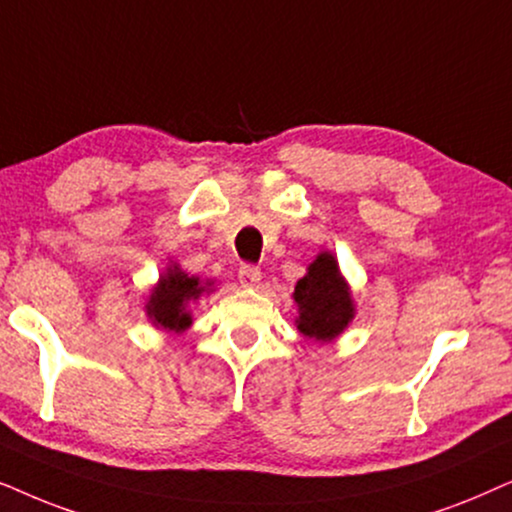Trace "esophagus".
I'll return each instance as SVG.
<instances>
[{
    "instance_id": "1",
    "label": "esophagus",
    "mask_w": 512,
    "mask_h": 512,
    "mask_svg": "<svg viewBox=\"0 0 512 512\" xmlns=\"http://www.w3.org/2000/svg\"><path fill=\"white\" fill-rule=\"evenodd\" d=\"M238 281H241L243 288H257L262 281L260 267H252V264H243L241 271H238Z\"/></svg>"
}]
</instances>
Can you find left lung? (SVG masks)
Segmentation results:
<instances>
[{
	"label": "left lung",
	"mask_w": 512,
	"mask_h": 512,
	"mask_svg": "<svg viewBox=\"0 0 512 512\" xmlns=\"http://www.w3.org/2000/svg\"><path fill=\"white\" fill-rule=\"evenodd\" d=\"M292 299L297 304V330L316 344L335 342L356 318L351 285L346 283L330 250H320L316 260L306 267Z\"/></svg>",
	"instance_id": "obj_1"
}]
</instances>
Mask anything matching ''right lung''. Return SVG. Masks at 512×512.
I'll use <instances>...</instances> for the list:
<instances>
[{
    "label": "right lung",
    "mask_w": 512,
    "mask_h": 512,
    "mask_svg": "<svg viewBox=\"0 0 512 512\" xmlns=\"http://www.w3.org/2000/svg\"><path fill=\"white\" fill-rule=\"evenodd\" d=\"M213 290V278L203 281L199 276H189L187 271L180 269V264L170 262L147 295V320H152L156 330L168 332V335L170 332L180 335L194 323L192 304L199 302L203 295H210Z\"/></svg>",
    "instance_id": "right-lung-1"
}]
</instances>
